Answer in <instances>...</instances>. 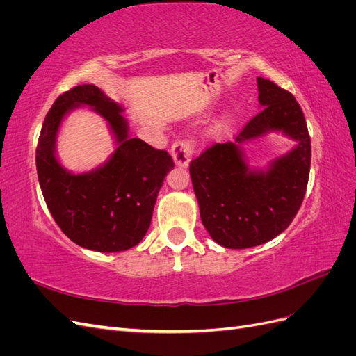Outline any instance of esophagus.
Returning <instances> with one entry per match:
<instances>
[{"mask_svg": "<svg viewBox=\"0 0 356 356\" xmlns=\"http://www.w3.org/2000/svg\"><path fill=\"white\" fill-rule=\"evenodd\" d=\"M195 153V144L191 139H179L170 147V154L174 157L175 165L179 168H187Z\"/></svg>", "mask_w": 356, "mask_h": 356, "instance_id": "obj_1", "label": "esophagus"}]
</instances>
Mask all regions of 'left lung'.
<instances>
[{"label":"left lung","instance_id":"left-lung-1","mask_svg":"<svg viewBox=\"0 0 356 356\" xmlns=\"http://www.w3.org/2000/svg\"><path fill=\"white\" fill-rule=\"evenodd\" d=\"M257 86L263 110L243 126L236 143L213 144L190 161L204 229L232 250L281 234L301 207L310 172V136L298 102L270 80L258 77ZM268 131H282L298 145L266 170H250L240 145Z\"/></svg>","mask_w":356,"mask_h":356}]
</instances>
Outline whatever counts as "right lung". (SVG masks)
<instances>
[{"instance_id": "add662e5", "label": "right lung", "mask_w": 356, "mask_h": 356, "mask_svg": "<svg viewBox=\"0 0 356 356\" xmlns=\"http://www.w3.org/2000/svg\"><path fill=\"white\" fill-rule=\"evenodd\" d=\"M81 104L106 118L119 147L102 167L71 175L56 159V136L61 118ZM122 113L96 86H75L51 105L37 145L38 181L53 220L74 243L98 252L126 251L143 241L159 190L174 168L165 149L129 136Z\"/></svg>"}]
</instances>
